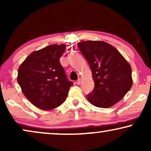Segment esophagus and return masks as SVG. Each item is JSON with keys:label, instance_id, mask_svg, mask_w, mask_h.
<instances>
[{"label": "esophagus", "instance_id": "obj_1", "mask_svg": "<svg viewBox=\"0 0 151 151\" xmlns=\"http://www.w3.org/2000/svg\"><path fill=\"white\" fill-rule=\"evenodd\" d=\"M81 83H82V79H81V78H79V79H78L77 81H76V84H80Z\"/></svg>", "mask_w": 151, "mask_h": 151}]
</instances>
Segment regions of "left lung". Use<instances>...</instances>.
Listing matches in <instances>:
<instances>
[{
	"label": "left lung",
	"mask_w": 151,
	"mask_h": 151,
	"mask_svg": "<svg viewBox=\"0 0 151 151\" xmlns=\"http://www.w3.org/2000/svg\"><path fill=\"white\" fill-rule=\"evenodd\" d=\"M78 47L90 66L95 82L88 100L100 108L113 106L131 89V66L114 47L105 42L82 41Z\"/></svg>",
	"instance_id": "left-lung-1"
}]
</instances>
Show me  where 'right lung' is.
<instances>
[{
  "mask_svg": "<svg viewBox=\"0 0 151 151\" xmlns=\"http://www.w3.org/2000/svg\"><path fill=\"white\" fill-rule=\"evenodd\" d=\"M65 45H52L31 53L19 67L18 83L27 98L42 110L57 108L65 102L73 82L60 63Z\"/></svg>",
  "mask_w": 151,
  "mask_h": 151,
  "instance_id": "right-lung-1",
  "label": "right lung"
}]
</instances>
